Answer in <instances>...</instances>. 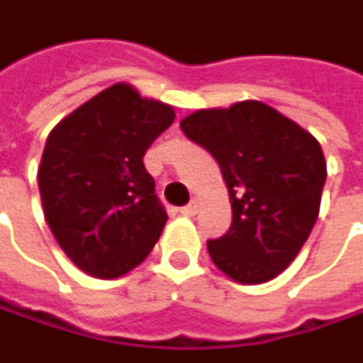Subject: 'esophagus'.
<instances>
[{"instance_id": "34e87169", "label": "esophagus", "mask_w": 363, "mask_h": 363, "mask_svg": "<svg viewBox=\"0 0 363 363\" xmlns=\"http://www.w3.org/2000/svg\"><path fill=\"white\" fill-rule=\"evenodd\" d=\"M196 213H199V203L196 201H192L190 204L182 206V215H186V217H194Z\"/></svg>"}]
</instances>
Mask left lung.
<instances>
[{"label":"left lung","instance_id":"8db88e82","mask_svg":"<svg viewBox=\"0 0 363 363\" xmlns=\"http://www.w3.org/2000/svg\"><path fill=\"white\" fill-rule=\"evenodd\" d=\"M188 140L219 162L232 225L206 242L232 280L261 284L284 272L320 213L326 160L318 140L267 104L196 111L179 123Z\"/></svg>","mask_w":363,"mask_h":363}]
</instances>
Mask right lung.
I'll return each instance as SVG.
<instances>
[{
    "mask_svg": "<svg viewBox=\"0 0 363 363\" xmlns=\"http://www.w3.org/2000/svg\"><path fill=\"white\" fill-rule=\"evenodd\" d=\"M173 118L171 106L116 83L48 135L37 173L45 221L85 274L123 276L157 245L167 211L142 159Z\"/></svg>",
    "mask_w": 363,
    "mask_h": 363,
    "instance_id": "1",
    "label": "right lung"
}]
</instances>
